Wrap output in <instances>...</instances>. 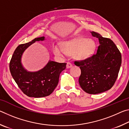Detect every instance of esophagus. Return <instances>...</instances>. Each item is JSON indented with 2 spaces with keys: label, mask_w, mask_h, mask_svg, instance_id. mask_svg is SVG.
Returning <instances> with one entry per match:
<instances>
[{
  "label": "esophagus",
  "mask_w": 129,
  "mask_h": 129,
  "mask_svg": "<svg viewBox=\"0 0 129 129\" xmlns=\"http://www.w3.org/2000/svg\"><path fill=\"white\" fill-rule=\"evenodd\" d=\"M72 67V63H71L70 62H67V68H71Z\"/></svg>",
  "instance_id": "1"
}]
</instances>
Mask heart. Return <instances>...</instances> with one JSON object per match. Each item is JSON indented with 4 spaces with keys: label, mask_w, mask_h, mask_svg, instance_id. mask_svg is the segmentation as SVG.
Instances as JSON below:
<instances>
[{
    "label": "heart",
    "mask_w": 129,
    "mask_h": 129,
    "mask_svg": "<svg viewBox=\"0 0 129 129\" xmlns=\"http://www.w3.org/2000/svg\"><path fill=\"white\" fill-rule=\"evenodd\" d=\"M95 44L91 39L78 38L73 40L64 41L61 43V48L54 45L53 51L57 56L64 54H73L77 59L85 60L92 55L95 51Z\"/></svg>",
    "instance_id": "1"
}]
</instances>
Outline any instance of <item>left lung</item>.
<instances>
[{"mask_svg":"<svg viewBox=\"0 0 129 129\" xmlns=\"http://www.w3.org/2000/svg\"><path fill=\"white\" fill-rule=\"evenodd\" d=\"M99 39L100 45L96 53L86 59L75 61L80 67L78 82L86 93L96 94L112 88L118 76L122 62L121 53L111 39L103 38L95 32H90Z\"/></svg>","mask_w":129,"mask_h":129,"instance_id":"8db88e82","label":"left lung"}]
</instances>
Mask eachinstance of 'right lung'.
<instances>
[{"instance_id":"obj_1","label":"right lung","mask_w":129,"mask_h":129,"mask_svg":"<svg viewBox=\"0 0 129 129\" xmlns=\"http://www.w3.org/2000/svg\"><path fill=\"white\" fill-rule=\"evenodd\" d=\"M44 40V37H41L19 45L10 60L11 74L19 88L28 97L40 98L49 95L57 85L60 74L66 68L67 63L49 61L44 68L36 72H28L24 69L21 64L23 52L32 44Z\"/></svg>"}]
</instances>
